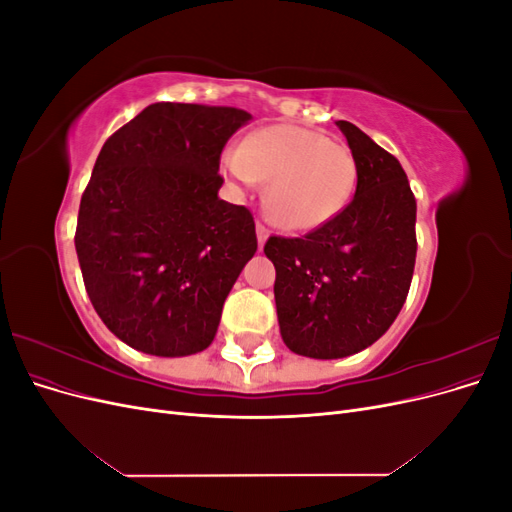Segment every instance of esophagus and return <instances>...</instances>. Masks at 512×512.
I'll return each instance as SVG.
<instances>
[{"label":"esophagus","instance_id":"34e87169","mask_svg":"<svg viewBox=\"0 0 512 512\" xmlns=\"http://www.w3.org/2000/svg\"><path fill=\"white\" fill-rule=\"evenodd\" d=\"M256 237H258V247L262 250V247H265V241H267V237H269V230L262 226L260 222L256 224Z\"/></svg>","mask_w":512,"mask_h":512}]
</instances>
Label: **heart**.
I'll return each mask as SVG.
<instances>
[{"mask_svg": "<svg viewBox=\"0 0 512 512\" xmlns=\"http://www.w3.org/2000/svg\"><path fill=\"white\" fill-rule=\"evenodd\" d=\"M239 183L269 181L265 213L288 230H314L333 220L356 183L348 145L299 126H271L250 134L222 160Z\"/></svg>", "mask_w": 512, "mask_h": 512, "instance_id": "heart-1", "label": "heart"}]
</instances>
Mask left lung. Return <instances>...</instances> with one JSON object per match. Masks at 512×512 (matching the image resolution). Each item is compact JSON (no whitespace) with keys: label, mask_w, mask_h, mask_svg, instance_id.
<instances>
[{"label":"left lung","mask_w":512,"mask_h":512,"mask_svg":"<svg viewBox=\"0 0 512 512\" xmlns=\"http://www.w3.org/2000/svg\"><path fill=\"white\" fill-rule=\"evenodd\" d=\"M356 162V192L305 237H269L284 344L342 359L380 339L406 303L416 260V200L399 160L337 121Z\"/></svg>","instance_id":"left-lung-1"}]
</instances>
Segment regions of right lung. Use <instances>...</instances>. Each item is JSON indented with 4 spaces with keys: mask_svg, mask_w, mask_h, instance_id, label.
Here are the masks:
<instances>
[{
    "mask_svg": "<svg viewBox=\"0 0 512 512\" xmlns=\"http://www.w3.org/2000/svg\"><path fill=\"white\" fill-rule=\"evenodd\" d=\"M250 113L158 102L108 136L76 222V256L102 322L156 356L205 350L256 250L252 211L218 198L220 156Z\"/></svg>",
    "mask_w": 512,
    "mask_h": 512,
    "instance_id": "right-lung-1",
    "label": "right lung"
}]
</instances>
